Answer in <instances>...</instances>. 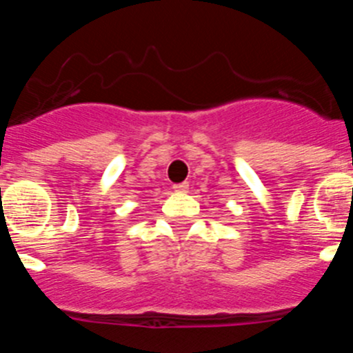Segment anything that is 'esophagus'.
Instances as JSON below:
<instances>
[{"mask_svg": "<svg viewBox=\"0 0 353 353\" xmlns=\"http://www.w3.org/2000/svg\"><path fill=\"white\" fill-rule=\"evenodd\" d=\"M173 189L176 192H187V189H189V183L187 182H182V183H174Z\"/></svg>", "mask_w": 353, "mask_h": 353, "instance_id": "34e87169", "label": "esophagus"}]
</instances>
